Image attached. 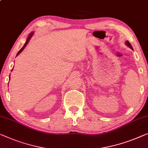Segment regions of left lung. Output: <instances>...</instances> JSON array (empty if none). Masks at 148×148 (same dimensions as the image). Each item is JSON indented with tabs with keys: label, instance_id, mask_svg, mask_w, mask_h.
I'll list each match as a JSON object with an SVG mask.
<instances>
[{
	"label": "left lung",
	"instance_id": "left-lung-1",
	"mask_svg": "<svg viewBox=\"0 0 148 148\" xmlns=\"http://www.w3.org/2000/svg\"><path fill=\"white\" fill-rule=\"evenodd\" d=\"M125 45H127V47H130V49H132V50H134V49H133L132 46L131 45V44L130 43V42H129V41H128V40H126V41H125Z\"/></svg>",
	"mask_w": 148,
	"mask_h": 148
}]
</instances>
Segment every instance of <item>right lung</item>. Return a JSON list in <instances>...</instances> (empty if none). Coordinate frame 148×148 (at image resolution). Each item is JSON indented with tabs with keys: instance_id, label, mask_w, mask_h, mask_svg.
Here are the masks:
<instances>
[{
	"instance_id": "obj_1",
	"label": "right lung",
	"mask_w": 148,
	"mask_h": 148,
	"mask_svg": "<svg viewBox=\"0 0 148 148\" xmlns=\"http://www.w3.org/2000/svg\"><path fill=\"white\" fill-rule=\"evenodd\" d=\"M33 34H34V33H33V32H31V33H30L29 34V36H28V37H27V40H26V42H25V45H23V47L22 48H21V49H20V51H18V53H17V54H16V57H17V56H18V55H19V54H20V53H21V52H22V51H23V50H24V49L25 48V47H26L27 46V45L28 44V42H29V40H30V39H31V37H32V36H33ZM12 69H13V68H12ZM10 75H9V80H10Z\"/></svg>"
}]
</instances>
